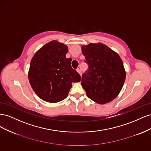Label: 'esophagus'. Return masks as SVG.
Here are the masks:
<instances>
[{
	"label": "esophagus",
	"instance_id": "34e87169",
	"mask_svg": "<svg viewBox=\"0 0 151 151\" xmlns=\"http://www.w3.org/2000/svg\"><path fill=\"white\" fill-rule=\"evenodd\" d=\"M77 72L79 73V74L81 76V69L80 68H77Z\"/></svg>",
	"mask_w": 151,
	"mask_h": 151
}]
</instances>
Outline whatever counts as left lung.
<instances>
[{
  "label": "left lung",
  "instance_id": "1",
  "mask_svg": "<svg viewBox=\"0 0 151 151\" xmlns=\"http://www.w3.org/2000/svg\"><path fill=\"white\" fill-rule=\"evenodd\" d=\"M88 69L82 76L81 85L88 97L99 104L116 98L124 84L126 72L118 54L101 43L82 46Z\"/></svg>",
  "mask_w": 151,
  "mask_h": 151
}]
</instances>
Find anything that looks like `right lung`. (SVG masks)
<instances>
[{"label":"right lung","mask_w":151,"mask_h":151,"mask_svg":"<svg viewBox=\"0 0 151 151\" xmlns=\"http://www.w3.org/2000/svg\"><path fill=\"white\" fill-rule=\"evenodd\" d=\"M68 47L53 40L45 44L34 55L30 63L28 78L38 96L49 103H57L67 98L72 83L81 81V76L67 58Z\"/></svg>","instance_id":"obj_1"}]
</instances>
